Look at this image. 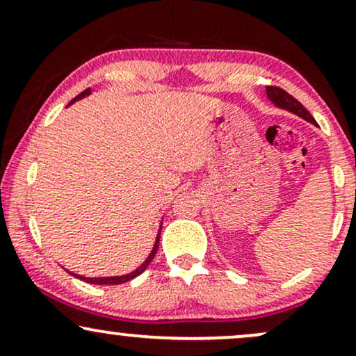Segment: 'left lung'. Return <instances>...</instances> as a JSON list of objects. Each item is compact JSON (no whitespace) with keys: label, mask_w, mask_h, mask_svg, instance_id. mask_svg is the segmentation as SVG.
Returning <instances> with one entry per match:
<instances>
[{"label":"left lung","mask_w":356,"mask_h":356,"mask_svg":"<svg viewBox=\"0 0 356 356\" xmlns=\"http://www.w3.org/2000/svg\"><path fill=\"white\" fill-rule=\"evenodd\" d=\"M266 93H268L269 100L275 102L277 107L289 110V112L296 113V115L303 117L305 120H308V122H312V124H314V118H313L312 113H309L308 110H306V108L303 107V105H301L300 102H298V100L295 99V97L289 95L288 92H284L283 88L273 87V85H268V87H266Z\"/></svg>","instance_id":"1"}]
</instances>
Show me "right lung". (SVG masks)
I'll list each match as a JSON object with an SVG mask.
<instances>
[{"label": "right lung", "mask_w": 356, "mask_h": 356, "mask_svg": "<svg viewBox=\"0 0 356 356\" xmlns=\"http://www.w3.org/2000/svg\"><path fill=\"white\" fill-rule=\"evenodd\" d=\"M88 93H90V88L83 90V92H81L80 95H76L75 99H73V100L70 102V104H73V102H75V100L81 99V97L88 95ZM159 239H161V231H159V234H157V239H155V244H154V249H152V252H150L149 257H147V259H145V263L142 264L140 268H137L136 271H134V273H130V275H125V276H115V277H83V276H79V275H73V276L80 277V280L87 281V283H90V284H122V283H127V281L134 280V277H137L138 275H142V273L145 271L147 266H149V264H150V261L154 259L155 252H157V248H159Z\"/></svg>", "instance_id": "add662e5"}]
</instances>
